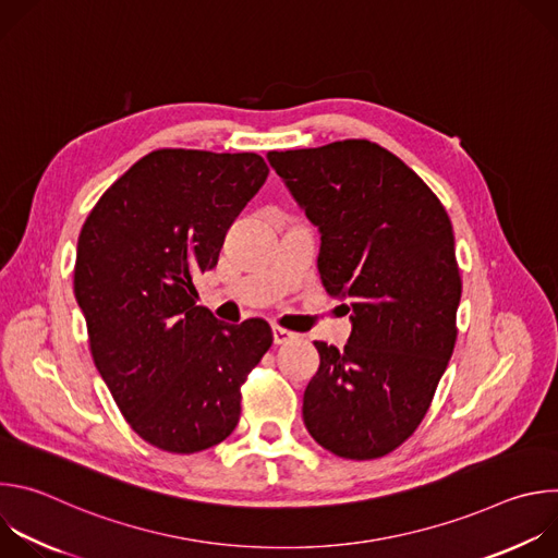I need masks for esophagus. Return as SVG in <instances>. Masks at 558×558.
I'll return each mask as SVG.
<instances>
[{
  "label": "esophagus",
  "instance_id": "obj_1",
  "mask_svg": "<svg viewBox=\"0 0 558 558\" xmlns=\"http://www.w3.org/2000/svg\"><path fill=\"white\" fill-rule=\"evenodd\" d=\"M271 333H274V344H287V342H291L295 338V333H291V331L278 327V325L271 327Z\"/></svg>",
  "mask_w": 558,
  "mask_h": 558
}]
</instances>
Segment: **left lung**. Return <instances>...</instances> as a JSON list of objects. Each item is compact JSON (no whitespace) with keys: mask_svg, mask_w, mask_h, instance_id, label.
Returning a JSON list of instances; mask_svg holds the SVG:
<instances>
[{"mask_svg":"<svg viewBox=\"0 0 558 558\" xmlns=\"http://www.w3.org/2000/svg\"><path fill=\"white\" fill-rule=\"evenodd\" d=\"M323 247L325 289L349 304L342 351L313 342L306 384L311 437L344 459L400 448L426 417L457 342L461 276L450 218L433 190L366 138L267 154Z\"/></svg>","mask_w":558,"mask_h":558,"instance_id":"8db88e82","label":"left lung"}]
</instances>
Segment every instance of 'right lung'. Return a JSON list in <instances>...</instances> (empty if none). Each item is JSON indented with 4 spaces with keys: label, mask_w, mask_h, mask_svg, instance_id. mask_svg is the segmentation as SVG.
I'll list each match as a JSON object with an SVG mask.
<instances>
[{
    "label": "right lung",
    "mask_w": 558,
    "mask_h": 558,
    "mask_svg": "<svg viewBox=\"0 0 558 558\" xmlns=\"http://www.w3.org/2000/svg\"><path fill=\"white\" fill-rule=\"evenodd\" d=\"M267 174L254 151L154 149L78 233L74 295L95 366L132 430L161 450L192 454L227 439L241 386L274 342L260 317L216 320L194 284Z\"/></svg>",
    "instance_id": "right-lung-1"
}]
</instances>
